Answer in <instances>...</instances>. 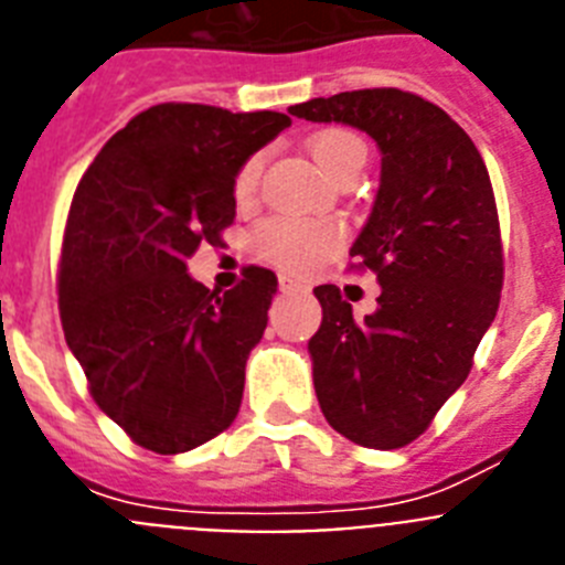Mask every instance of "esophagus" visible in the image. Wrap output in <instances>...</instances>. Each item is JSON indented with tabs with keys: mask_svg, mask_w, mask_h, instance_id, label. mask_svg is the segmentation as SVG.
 Returning <instances> with one entry per match:
<instances>
[{
	"mask_svg": "<svg viewBox=\"0 0 565 565\" xmlns=\"http://www.w3.org/2000/svg\"><path fill=\"white\" fill-rule=\"evenodd\" d=\"M279 291L282 294H294V291H302V282L291 277H279Z\"/></svg>",
	"mask_w": 565,
	"mask_h": 565,
	"instance_id": "1",
	"label": "esophagus"
}]
</instances>
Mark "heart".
<instances>
[{
	"label": "heart",
	"instance_id": "b5f03b06",
	"mask_svg": "<svg viewBox=\"0 0 565 565\" xmlns=\"http://www.w3.org/2000/svg\"><path fill=\"white\" fill-rule=\"evenodd\" d=\"M308 152L322 172L342 181L344 174L359 172L367 161V147L356 132L342 127L319 129L308 138ZM263 154H252L237 169L232 183L234 201L248 203L257 194L259 174H263ZM342 228L331 221H297V217H268L252 232V248L268 266L282 268L291 274H308L339 252L342 246Z\"/></svg>",
	"mask_w": 565,
	"mask_h": 565
}]
</instances>
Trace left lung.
Returning <instances> with one entry per match:
<instances>
[{
    "instance_id": "obj_1",
    "label": "left lung",
    "mask_w": 565,
    "mask_h": 565,
    "mask_svg": "<svg viewBox=\"0 0 565 565\" xmlns=\"http://www.w3.org/2000/svg\"><path fill=\"white\" fill-rule=\"evenodd\" d=\"M288 113L351 124L382 149L376 203L351 248V268L376 274L379 308L353 319L337 286L313 288L322 326L308 351L333 430L398 450L461 387L498 313L503 246L489 172L472 138L416 93L351 89Z\"/></svg>"
}]
</instances>
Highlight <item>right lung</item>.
Wrapping results in <instances>:
<instances>
[{
	"label": "right lung",
	"mask_w": 565,
	"mask_h": 565,
	"mask_svg": "<svg viewBox=\"0 0 565 565\" xmlns=\"http://www.w3.org/2000/svg\"><path fill=\"white\" fill-rule=\"evenodd\" d=\"M286 127L271 109L154 104L78 181L58 259L64 339L89 396L143 450H194L237 416L277 277L248 266L232 291H209L186 259L223 246L234 174Z\"/></svg>",
	"instance_id": "right-lung-1"
}]
</instances>
